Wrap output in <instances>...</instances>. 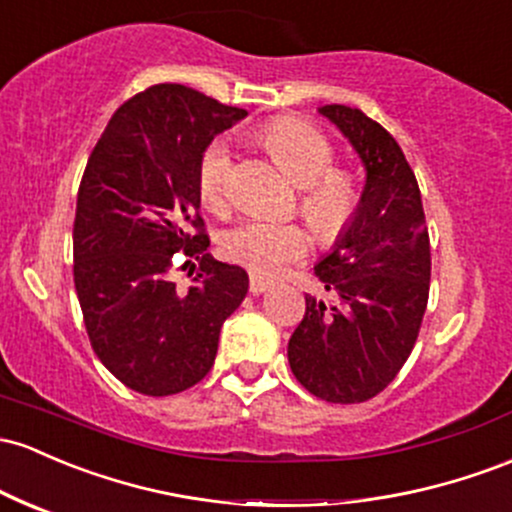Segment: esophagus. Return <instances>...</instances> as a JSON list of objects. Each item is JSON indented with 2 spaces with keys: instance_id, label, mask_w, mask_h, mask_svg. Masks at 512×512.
Returning a JSON list of instances; mask_svg holds the SVG:
<instances>
[{
  "instance_id": "obj_1",
  "label": "esophagus",
  "mask_w": 512,
  "mask_h": 512,
  "mask_svg": "<svg viewBox=\"0 0 512 512\" xmlns=\"http://www.w3.org/2000/svg\"><path fill=\"white\" fill-rule=\"evenodd\" d=\"M272 289V282L265 277H257V274H252L250 277V291L252 294H265V291Z\"/></svg>"
}]
</instances>
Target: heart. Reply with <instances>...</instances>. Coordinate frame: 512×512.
<instances>
[{
	"label": "heart",
	"instance_id": "1",
	"mask_svg": "<svg viewBox=\"0 0 512 512\" xmlns=\"http://www.w3.org/2000/svg\"><path fill=\"white\" fill-rule=\"evenodd\" d=\"M257 143L277 160L286 177L301 187V213L323 238H335L350 223L357 192L345 172L333 170L335 150L330 140L299 119H277L255 133ZM230 145L216 140L199 165V194L211 211L230 206ZM308 250L306 230L296 223L245 218L226 230L221 252L257 274H277Z\"/></svg>",
	"mask_w": 512,
	"mask_h": 512
}]
</instances>
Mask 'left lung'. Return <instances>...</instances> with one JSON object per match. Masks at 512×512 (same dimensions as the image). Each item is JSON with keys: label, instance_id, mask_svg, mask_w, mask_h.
<instances>
[{"label": "left lung", "instance_id": "left-lung-1", "mask_svg": "<svg viewBox=\"0 0 512 512\" xmlns=\"http://www.w3.org/2000/svg\"><path fill=\"white\" fill-rule=\"evenodd\" d=\"M352 145L364 189L350 223L316 262L338 306L306 296L289 340L299 384L330 403H362L391 384L411 355L430 291V238L415 174L401 145L359 109H318Z\"/></svg>", "mask_w": 512, "mask_h": 512}]
</instances>
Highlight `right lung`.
I'll list each match as a JSON object with an SVG mask.
<instances>
[{
    "label": "right lung",
    "instance_id": "1",
    "mask_svg": "<svg viewBox=\"0 0 512 512\" xmlns=\"http://www.w3.org/2000/svg\"><path fill=\"white\" fill-rule=\"evenodd\" d=\"M245 116L184 84H155L116 109L89 155L72 230L77 299L101 364L145 396L204 379L223 320L247 294L245 269L206 252L199 216L201 157ZM179 259L200 262L184 295L169 279Z\"/></svg>",
    "mask_w": 512,
    "mask_h": 512
}]
</instances>
